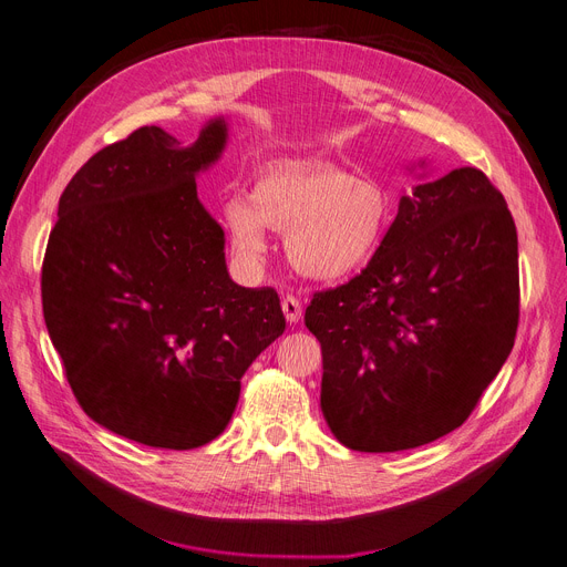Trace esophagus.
Masks as SVG:
<instances>
[{
  "label": "esophagus",
  "mask_w": 567,
  "mask_h": 567,
  "mask_svg": "<svg viewBox=\"0 0 567 567\" xmlns=\"http://www.w3.org/2000/svg\"><path fill=\"white\" fill-rule=\"evenodd\" d=\"M282 312L287 317L289 324H297L301 315H303V308H301V301L297 297H285L282 299Z\"/></svg>",
  "instance_id": "obj_1"
}]
</instances>
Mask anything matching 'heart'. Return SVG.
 <instances>
[{
    "mask_svg": "<svg viewBox=\"0 0 567 567\" xmlns=\"http://www.w3.org/2000/svg\"><path fill=\"white\" fill-rule=\"evenodd\" d=\"M223 219L240 261L252 264L266 252L268 227L285 231L287 259L301 276L336 282L380 252L393 225V199L384 185L340 166H274L255 178L250 196H229Z\"/></svg>",
    "mask_w": 567,
    "mask_h": 567,
    "instance_id": "heart-1",
    "label": "heart"
}]
</instances>
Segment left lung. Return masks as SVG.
Listing matches in <instances>:
<instances>
[{"label": "left lung", "mask_w": 567, "mask_h": 567, "mask_svg": "<svg viewBox=\"0 0 567 567\" xmlns=\"http://www.w3.org/2000/svg\"><path fill=\"white\" fill-rule=\"evenodd\" d=\"M516 324L519 245L503 194L473 166L414 185L371 264L306 308L331 433L354 452L452 433L498 375Z\"/></svg>", "instance_id": "obj_1"}]
</instances>
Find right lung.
<instances>
[{"mask_svg": "<svg viewBox=\"0 0 567 567\" xmlns=\"http://www.w3.org/2000/svg\"><path fill=\"white\" fill-rule=\"evenodd\" d=\"M227 132L213 117L187 147L162 127L106 145L62 192L48 238L43 317L73 396L147 447L215 440L240 378L285 331L276 289L229 278L225 231L196 196Z\"/></svg>", "mask_w": 567, "mask_h": 567, "instance_id": "obj_1", "label": "right lung"}]
</instances>
